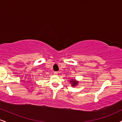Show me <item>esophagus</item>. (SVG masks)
I'll return each instance as SVG.
<instances>
[{
  "label": "esophagus",
  "instance_id": "34e87169",
  "mask_svg": "<svg viewBox=\"0 0 122 122\" xmlns=\"http://www.w3.org/2000/svg\"><path fill=\"white\" fill-rule=\"evenodd\" d=\"M54 73V74H55V75H57L58 74V72H56V71H55Z\"/></svg>",
  "mask_w": 122,
  "mask_h": 122
}]
</instances>
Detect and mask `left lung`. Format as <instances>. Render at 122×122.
Wrapping results in <instances>:
<instances>
[{"label": "left lung", "instance_id": "8db88e82", "mask_svg": "<svg viewBox=\"0 0 122 122\" xmlns=\"http://www.w3.org/2000/svg\"><path fill=\"white\" fill-rule=\"evenodd\" d=\"M71 82H72V86H75V85H77V81H76L72 80Z\"/></svg>", "mask_w": 122, "mask_h": 122}]
</instances>
